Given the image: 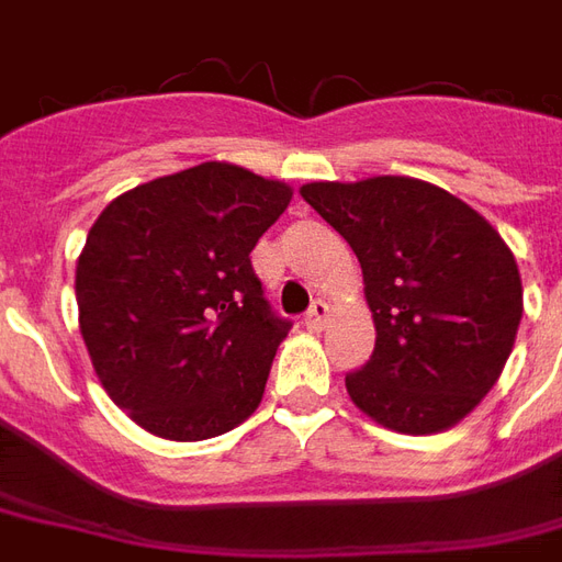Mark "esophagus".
I'll return each instance as SVG.
<instances>
[{
  "instance_id": "34e87169",
  "label": "esophagus",
  "mask_w": 562,
  "mask_h": 562,
  "mask_svg": "<svg viewBox=\"0 0 562 562\" xmlns=\"http://www.w3.org/2000/svg\"><path fill=\"white\" fill-rule=\"evenodd\" d=\"M328 316H330V306L325 304V301H313V306L306 310L304 325L310 330H322L325 328V322H328Z\"/></svg>"
}]
</instances>
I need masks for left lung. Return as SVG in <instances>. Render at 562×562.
<instances>
[{
  "label": "left lung",
  "mask_w": 562,
  "mask_h": 562,
  "mask_svg": "<svg viewBox=\"0 0 562 562\" xmlns=\"http://www.w3.org/2000/svg\"><path fill=\"white\" fill-rule=\"evenodd\" d=\"M301 195L364 273L376 349L346 376L352 403L397 434L454 427L515 346L524 289L506 240L470 204L415 177L306 183Z\"/></svg>",
  "instance_id": "8db88e82"
}]
</instances>
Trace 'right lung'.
<instances>
[{"instance_id": "add662e5", "label": "right lung", "mask_w": 562, "mask_h": 562, "mask_svg": "<svg viewBox=\"0 0 562 562\" xmlns=\"http://www.w3.org/2000/svg\"><path fill=\"white\" fill-rule=\"evenodd\" d=\"M292 186L228 161L114 198L78 258L80 334L108 397L149 434L198 442L256 413L292 328L249 252Z\"/></svg>"}]
</instances>
